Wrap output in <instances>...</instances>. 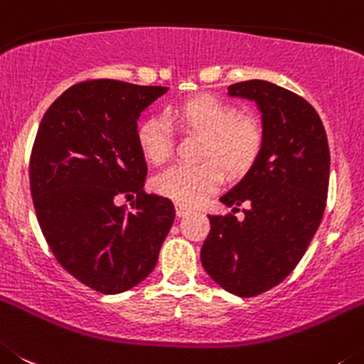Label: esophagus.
<instances>
[{
	"label": "esophagus",
	"mask_w": 364,
	"mask_h": 364,
	"mask_svg": "<svg viewBox=\"0 0 364 364\" xmlns=\"http://www.w3.org/2000/svg\"><path fill=\"white\" fill-rule=\"evenodd\" d=\"M188 212H190L188 206H185V205H176V214H178V218H185V215L188 214Z\"/></svg>",
	"instance_id": "esophagus-1"
}]
</instances>
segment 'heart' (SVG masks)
Listing matches in <instances>:
<instances>
[{
    "label": "heart",
    "mask_w": 364,
    "mask_h": 364,
    "mask_svg": "<svg viewBox=\"0 0 364 364\" xmlns=\"http://www.w3.org/2000/svg\"><path fill=\"white\" fill-rule=\"evenodd\" d=\"M168 121L203 136L196 165H172L152 179L158 194L179 203L198 205L223 183V170L239 178L259 158L264 132L259 119L239 116L234 105L215 96H194L174 105ZM136 141L146 161L161 165L172 152V130L166 119L149 116L137 125Z\"/></svg>",
    "instance_id": "1"
}]
</instances>
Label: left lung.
Listing matches in <instances>:
<instances>
[{"label":"left lung","instance_id":"1","mask_svg":"<svg viewBox=\"0 0 364 364\" xmlns=\"http://www.w3.org/2000/svg\"><path fill=\"white\" fill-rule=\"evenodd\" d=\"M228 94L259 107L264 143L247 176L221 198L232 214L208 215L201 263L227 292L254 297L279 284L316 235L328 196L330 150L319 114L297 94L263 80L230 85ZM241 204L249 208L237 222Z\"/></svg>","mask_w":364,"mask_h":364}]
</instances>
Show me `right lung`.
<instances>
[{
  "label": "right lung",
  "mask_w": 364,
  "mask_h": 364,
  "mask_svg": "<svg viewBox=\"0 0 364 364\" xmlns=\"http://www.w3.org/2000/svg\"><path fill=\"white\" fill-rule=\"evenodd\" d=\"M166 87L88 80L67 88L39 123L31 194L58 263L101 294L141 283L174 223L172 201L146 194L137 117ZM119 195L136 199L117 207Z\"/></svg>",
  "instance_id": "obj_1"
}]
</instances>
